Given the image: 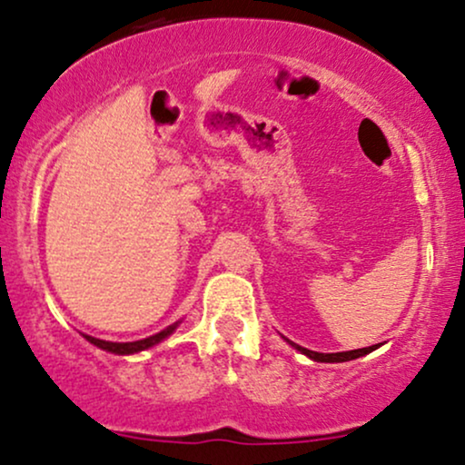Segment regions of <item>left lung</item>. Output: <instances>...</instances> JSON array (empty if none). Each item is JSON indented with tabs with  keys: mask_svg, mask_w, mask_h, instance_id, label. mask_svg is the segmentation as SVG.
I'll return each mask as SVG.
<instances>
[{
	"mask_svg": "<svg viewBox=\"0 0 465 465\" xmlns=\"http://www.w3.org/2000/svg\"><path fill=\"white\" fill-rule=\"evenodd\" d=\"M286 340V342L290 344V346H294L296 351H299V353H303V355H307L310 357L312 361H321V363H342V361H351V360H357V357H363V355H368V353H372L374 349H377L379 344H374V346H366V349H355V351H342V353H316V351H310V349H303V346H299V344H294V342H290L288 338H283Z\"/></svg>",
	"mask_w": 465,
	"mask_h": 465,
	"instance_id": "8db88e82",
	"label": "left lung"
}]
</instances>
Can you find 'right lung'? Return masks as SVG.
I'll return each instance as SVG.
<instances>
[{
    "mask_svg": "<svg viewBox=\"0 0 465 465\" xmlns=\"http://www.w3.org/2000/svg\"><path fill=\"white\" fill-rule=\"evenodd\" d=\"M179 322H182V321L169 324V327L162 329L160 333L149 335V338H144V340H136V342H108V340L93 338V335H86V333H82V335L88 340V342L97 346V349L108 351V353H114V355H136V353H141V351H147V349H151V346L160 344L162 340L169 338V335L179 327Z\"/></svg>",
    "mask_w": 465,
    "mask_h": 465,
    "instance_id": "add662e5",
    "label": "right lung"
}]
</instances>
